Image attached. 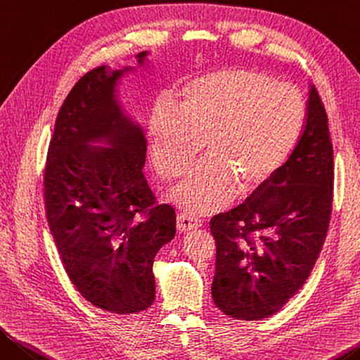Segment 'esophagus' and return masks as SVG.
Listing matches in <instances>:
<instances>
[{
	"label": "esophagus",
	"mask_w": 360,
	"mask_h": 360,
	"mask_svg": "<svg viewBox=\"0 0 360 360\" xmlns=\"http://www.w3.org/2000/svg\"><path fill=\"white\" fill-rule=\"evenodd\" d=\"M202 225V220L198 219V217L190 215V214H179L176 215V229L180 233L193 231V229H198Z\"/></svg>",
	"instance_id": "esophagus-1"
}]
</instances>
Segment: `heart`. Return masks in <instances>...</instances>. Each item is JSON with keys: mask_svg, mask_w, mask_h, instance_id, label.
I'll use <instances>...</instances> for the list:
<instances>
[{"mask_svg": "<svg viewBox=\"0 0 360 360\" xmlns=\"http://www.w3.org/2000/svg\"><path fill=\"white\" fill-rule=\"evenodd\" d=\"M303 122L295 87L252 70L223 68L155 108L148 153L156 172L175 180L202 150L174 193L180 207L201 215L219 209L231 186L244 194L266 184L295 148Z\"/></svg>", "mask_w": 360, "mask_h": 360, "instance_id": "1", "label": "heart"}]
</instances>
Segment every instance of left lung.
Instances as JSON below:
<instances>
[{
    "label": "left lung",
    "instance_id": "obj_1",
    "mask_svg": "<svg viewBox=\"0 0 360 360\" xmlns=\"http://www.w3.org/2000/svg\"><path fill=\"white\" fill-rule=\"evenodd\" d=\"M333 202V146L319 92L309 89L292 155L244 204L215 215L212 298L226 316L258 321L303 287L327 238Z\"/></svg>",
    "mask_w": 360,
    "mask_h": 360
}]
</instances>
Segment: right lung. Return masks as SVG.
<instances>
[{
    "instance_id": "obj_1",
    "label": "right lung",
    "mask_w": 360,
    "mask_h": 360,
    "mask_svg": "<svg viewBox=\"0 0 360 360\" xmlns=\"http://www.w3.org/2000/svg\"><path fill=\"white\" fill-rule=\"evenodd\" d=\"M146 56L140 52L139 65ZM129 70L102 65L72 87L43 176L46 219L70 281L87 302L115 314L140 313L155 302L153 262L175 236L174 207L158 204L141 174L145 135L117 107ZM94 136H108L114 148L89 153Z\"/></svg>"
}]
</instances>
